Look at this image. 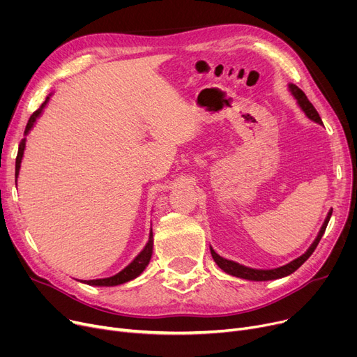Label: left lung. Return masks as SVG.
<instances>
[{
  "label": "left lung",
  "mask_w": 357,
  "mask_h": 357,
  "mask_svg": "<svg viewBox=\"0 0 357 357\" xmlns=\"http://www.w3.org/2000/svg\"><path fill=\"white\" fill-rule=\"evenodd\" d=\"M289 89H291V92H292V96L295 97V100L298 101L299 107H301V109L305 112V116H307L310 120H312V121H315V123H318V124H323L320 114H318L317 109L314 108V105L310 102V100L307 98L305 93H304L301 89H299L296 85H294V84H289ZM331 213H333V210L328 211L327 218H326V221H324V224H323V227H321L320 233H318V236H317V238L314 240L312 245L310 246V249H308L303 256L296 257L295 260L289 261L288 265H284V266H280V268L269 269V271L252 269V268H248V266H243V265H240V264H236V261H233V260H227V259L221 257L220 255H217V253L213 250V248H210L211 256H213L215 264H217L224 272L229 273V275H233V276H237V278L249 279V280H272V279H279V278L288 276V275L294 273V272H295L299 266H301V265L304 264V261L312 255V252H314L315 248L318 246V243H320V240H321V237H323V234H324V231H326V229H327V224H328V221H330Z\"/></svg>",
  "instance_id": "8db88e82"
}]
</instances>
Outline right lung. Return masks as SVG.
Returning a JSON list of instances; mask_svg holds the SVG:
<instances>
[{
	"mask_svg": "<svg viewBox=\"0 0 357 357\" xmlns=\"http://www.w3.org/2000/svg\"><path fill=\"white\" fill-rule=\"evenodd\" d=\"M49 101V97L46 98V101L37 108L33 114L30 116L29 119V123L26 126V130H24V135H29V131L31 130L33 124L36 123V119L39 117L42 114L43 108L46 107ZM24 147H26V139H23L20 142V144H18V153H17V158H15V178L18 176V171H20V163H22V159H23V153H24ZM152 253H153V233L150 231V237H149V241L147 245L144 246V249L137 255V257L131 261V264L128 266H126L121 272H119L117 275L114 276H109V278H104V279H92V280H85L84 284H88V285H96V287H116V285H120V284H124V282H128V280L137 278L144 269L146 266L149 265L150 261V257H152Z\"/></svg>",
	"mask_w": 357,
	"mask_h": 357,
	"instance_id": "1",
	"label": "right lung"
}]
</instances>
